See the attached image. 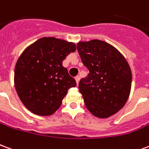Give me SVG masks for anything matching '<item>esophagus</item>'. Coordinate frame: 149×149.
<instances>
[{"label": "esophagus", "instance_id": "1", "mask_svg": "<svg viewBox=\"0 0 149 149\" xmlns=\"http://www.w3.org/2000/svg\"><path fill=\"white\" fill-rule=\"evenodd\" d=\"M75 81H76V83H77V85H79V81H80V77H79V76H76Z\"/></svg>", "mask_w": 149, "mask_h": 149}]
</instances>
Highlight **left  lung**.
<instances>
[{"label":"left lung","mask_w":149,"mask_h":149,"mask_svg":"<svg viewBox=\"0 0 149 149\" xmlns=\"http://www.w3.org/2000/svg\"><path fill=\"white\" fill-rule=\"evenodd\" d=\"M77 49L89 70L79 84L86 108L97 118L115 114L126 103L131 90L132 72L126 59L102 40L79 42Z\"/></svg>","instance_id":"left-lung-1"}]
</instances>
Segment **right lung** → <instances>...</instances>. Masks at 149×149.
<instances>
[{"label":"right lung","mask_w":149,"mask_h":149,"mask_svg":"<svg viewBox=\"0 0 149 149\" xmlns=\"http://www.w3.org/2000/svg\"><path fill=\"white\" fill-rule=\"evenodd\" d=\"M75 44L54 37L41 38L28 47L16 64L14 84L19 99L35 114L49 116L60 107L68 89L76 86L63 61Z\"/></svg>","instance_id":"right-lung-1"}]
</instances>
